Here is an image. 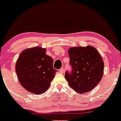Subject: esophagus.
<instances>
[{
	"mask_svg": "<svg viewBox=\"0 0 121 121\" xmlns=\"http://www.w3.org/2000/svg\"><path fill=\"white\" fill-rule=\"evenodd\" d=\"M59 72L60 73H64V69L63 68H61L59 70Z\"/></svg>",
	"mask_w": 121,
	"mask_h": 121,
	"instance_id": "34e87169",
	"label": "esophagus"
}]
</instances>
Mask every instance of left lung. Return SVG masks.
I'll return each mask as SVG.
<instances>
[{"label":"left lung","instance_id":"8db88e82","mask_svg":"<svg viewBox=\"0 0 121 121\" xmlns=\"http://www.w3.org/2000/svg\"><path fill=\"white\" fill-rule=\"evenodd\" d=\"M72 70L66 72L65 79L69 86L77 93L93 89L104 75V63L97 49L93 46L73 47L69 49Z\"/></svg>","mask_w":121,"mask_h":121}]
</instances>
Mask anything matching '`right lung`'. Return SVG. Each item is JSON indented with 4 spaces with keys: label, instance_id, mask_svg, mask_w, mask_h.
<instances>
[{
    "label": "right lung",
    "instance_id": "add662e5",
    "mask_svg": "<svg viewBox=\"0 0 121 121\" xmlns=\"http://www.w3.org/2000/svg\"><path fill=\"white\" fill-rule=\"evenodd\" d=\"M46 49L34 47L23 51L16 63V72L21 85L30 93L41 95L50 86L56 70L53 59Z\"/></svg>",
    "mask_w": 121,
    "mask_h": 121
}]
</instances>
